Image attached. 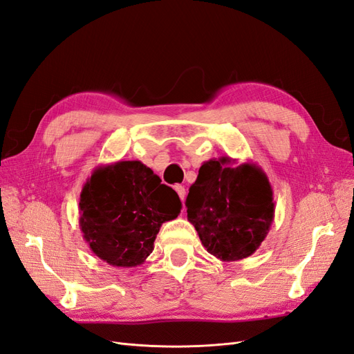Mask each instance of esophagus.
Returning <instances> with one entry per match:
<instances>
[{"instance_id":"1","label":"esophagus","mask_w":354,"mask_h":354,"mask_svg":"<svg viewBox=\"0 0 354 354\" xmlns=\"http://www.w3.org/2000/svg\"><path fill=\"white\" fill-rule=\"evenodd\" d=\"M176 192L178 194V196H180V199L185 202V199H186V189H185V186H181V185H177L176 187Z\"/></svg>"}]
</instances>
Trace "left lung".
Returning <instances> with one entry per match:
<instances>
[{
  "label": "left lung",
  "mask_w": 354,
  "mask_h": 354,
  "mask_svg": "<svg viewBox=\"0 0 354 354\" xmlns=\"http://www.w3.org/2000/svg\"><path fill=\"white\" fill-rule=\"evenodd\" d=\"M234 164L236 159L227 156L203 162L186 199L187 220L221 261L252 255L274 218L273 189L261 167Z\"/></svg>",
  "instance_id": "8db88e82"
}]
</instances>
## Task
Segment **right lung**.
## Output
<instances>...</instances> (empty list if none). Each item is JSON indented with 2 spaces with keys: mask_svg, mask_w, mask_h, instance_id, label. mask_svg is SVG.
<instances>
[{
  "mask_svg": "<svg viewBox=\"0 0 354 354\" xmlns=\"http://www.w3.org/2000/svg\"><path fill=\"white\" fill-rule=\"evenodd\" d=\"M176 190L140 160L95 167L80 195L84 241L113 267H137L153 251L162 223L180 214Z\"/></svg>",
  "mask_w": 354,
  "mask_h": 354,
  "instance_id": "obj_1",
  "label": "right lung"
}]
</instances>
